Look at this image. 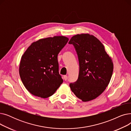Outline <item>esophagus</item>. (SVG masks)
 <instances>
[{"label": "esophagus", "mask_w": 131, "mask_h": 131, "mask_svg": "<svg viewBox=\"0 0 131 131\" xmlns=\"http://www.w3.org/2000/svg\"><path fill=\"white\" fill-rule=\"evenodd\" d=\"M64 79L65 80V81H67V80L68 79V77L67 75H64Z\"/></svg>", "instance_id": "34e87169"}]
</instances>
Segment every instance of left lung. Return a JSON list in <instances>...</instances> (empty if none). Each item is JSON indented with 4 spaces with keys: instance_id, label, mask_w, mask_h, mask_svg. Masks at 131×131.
I'll list each match as a JSON object with an SVG mask.
<instances>
[{
    "instance_id": "1",
    "label": "left lung",
    "mask_w": 131,
    "mask_h": 131,
    "mask_svg": "<svg viewBox=\"0 0 131 131\" xmlns=\"http://www.w3.org/2000/svg\"><path fill=\"white\" fill-rule=\"evenodd\" d=\"M77 50L80 65L77 81L70 84L72 91L83 102L97 98L108 85L114 64L101 41L92 34H78L69 41Z\"/></svg>"
}]
</instances>
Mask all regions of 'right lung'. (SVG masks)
<instances>
[{
    "label": "right lung",
    "instance_id": "add662e5",
    "mask_svg": "<svg viewBox=\"0 0 131 131\" xmlns=\"http://www.w3.org/2000/svg\"><path fill=\"white\" fill-rule=\"evenodd\" d=\"M68 40L65 36L39 39L32 43L22 56L19 76L25 88L33 95L49 97L63 82L58 72L57 56Z\"/></svg>",
    "mask_w": 131,
    "mask_h": 131
}]
</instances>
